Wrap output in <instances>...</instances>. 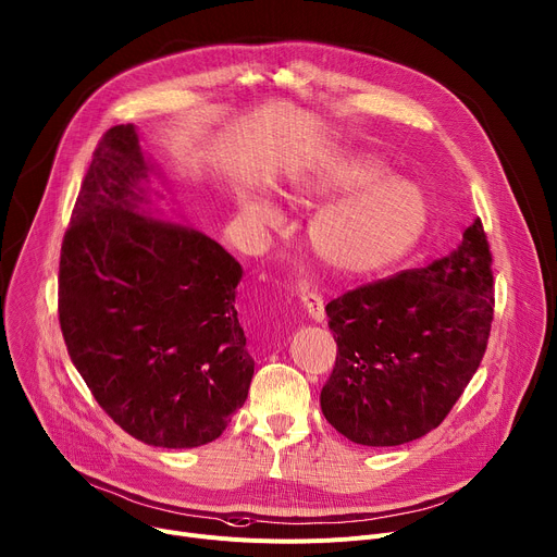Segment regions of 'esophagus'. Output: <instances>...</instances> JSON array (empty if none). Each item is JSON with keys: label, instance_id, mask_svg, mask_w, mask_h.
<instances>
[{"label": "esophagus", "instance_id": "obj_1", "mask_svg": "<svg viewBox=\"0 0 557 557\" xmlns=\"http://www.w3.org/2000/svg\"><path fill=\"white\" fill-rule=\"evenodd\" d=\"M301 307H305L307 315L315 322H322L326 318V311H324V299L320 293H301Z\"/></svg>", "mask_w": 557, "mask_h": 557}]
</instances>
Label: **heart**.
I'll list each match as a JSON object with an SVG mask.
<instances>
[{
    "mask_svg": "<svg viewBox=\"0 0 557 557\" xmlns=\"http://www.w3.org/2000/svg\"><path fill=\"white\" fill-rule=\"evenodd\" d=\"M305 190L339 195L313 218L309 239L315 258L342 275H369L395 264L418 244L429 220L424 193L409 180L384 175L382 164L369 158L337 162ZM242 209L260 226L277 220V209L260 197L246 199Z\"/></svg>",
    "mask_w": 557,
    "mask_h": 557,
    "instance_id": "b5f03b06",
    "label": "heart"
}]
</instances>
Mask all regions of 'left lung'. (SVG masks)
Here are the masks:
<instances>
[{
  "mask_svg": "<svg viewBox=\"0 0 557 557\" xmlns=\"http://www.w3.org/2000/svg\"><path fill=\"white\" fill-rule=\"evenodd\" d=\"M491 264L475 220L450 256L329 301L337 358L320 404L337 433L364 446H397L444 422L488 344Z\"/></svg>",
  "mask_w": 557,
  "mask_h": 557,
  "instance_id": "1",
  "label": "left lung"
}]
</instances>
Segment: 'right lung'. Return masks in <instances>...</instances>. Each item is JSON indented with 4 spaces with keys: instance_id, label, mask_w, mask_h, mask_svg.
I'll return each instance as SVG.
<instances>
[{
    "instance_id": "obj_1",
    "label": "right lung",
    "mask_w": 557,
    "mask_h": 557,
    "mask_svg": "<svg viewBox=\"0 0 557 557\" xmlns=\"http://www.w3.org/2000/svg\"><path fill=\"white\" fill-rule=\"evenodd\" d=\"M135 128L92 150L60 256L69 356L109 418L135 440L193 448L222 435L256 362L235 311L239 262L150 207Z\"/></svg>"
}]
</instances>
